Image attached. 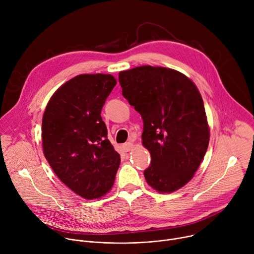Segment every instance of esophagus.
Here are the masks:
<instances>
[{
    "label": "esophagus",
    "mask_w": 254,
    "mask_h": 254,
    "mask_svg": "<svg viewBox=\"0 0 254 254\" xmlns=\"http://www.w3.org/2000/svg\"><path fill=\"white\" fill-rule=\"evenodd\" d=\"M123 148H124V151H125V152H130V151L133 149V144H132L131 142L127 141V142H126V143L124 144Z\"/></svg>",
    "instance_id": "34e87169"
}]
</instances>
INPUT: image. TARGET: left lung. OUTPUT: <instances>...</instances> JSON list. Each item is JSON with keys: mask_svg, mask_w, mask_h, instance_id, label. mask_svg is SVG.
<instances>
[{"mask_svg": "<svg viewBox=\"0 0 254 254\" xmlns=\"http://www.w3.org/2000/svg\"><path fill=\"white\" fill-rule=\"evenodd\" d=\"M123 95L143 122L142 144L152 161L143 175L161 193L185 186L198 170L210 129L202 96L181 72L149 65L121 71Z\"/></svg>", "mask_w": 254, "mask_h": 254, "instance_id": "left-lung-1", "label": "left lung"}]
</instances>
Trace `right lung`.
<instances>
[{
	"mask_svg": "<svg viewBox=\"0 0 254 254\" xmlns=\"http://www.w3.org/2000/svg\"><path fill=\"white\" fill-rule=\"evenodd\" d=\"M116 84L111 74L77 75L55 91L43 115L46 160L71 191L87 200L112 189L121 164L100 116Z\"/></svg>",
	"mask_w": 254,
	"mask_h": 254,
	"instance_id": "add662e5",
	"label": "right lung"
}]
</instances>
